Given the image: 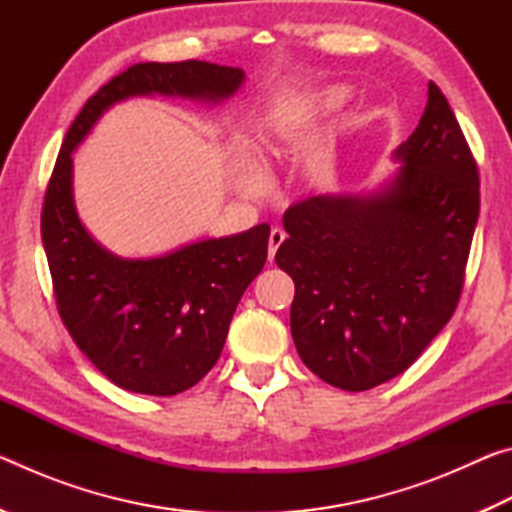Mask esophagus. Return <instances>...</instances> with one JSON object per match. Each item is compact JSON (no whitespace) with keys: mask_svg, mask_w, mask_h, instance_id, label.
Returning <instances> with one entry per match:
<instances>
[{"mask_svg":"<svg viewBox=\"0 0 512 512\" xmlns=\"http://www.w3.org/2000/svg\"><path fill=\"white\" fill-rule=\"evenodd\" d=\"M284 239H287V235H284V230H280V228H273L271 230V237H268V262H273L277 248L284 244Z\"/></svg>","mask_w":512,"mask_h":512,"instance_id":"obj_1","label":"esophagus"}]
</instances>
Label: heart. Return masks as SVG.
Masks as SVG:
<instances>
[{
	"label": "heart",
	"mask_w": 512,
	"mask_h": 512,
	"mask_svg": "<svg viewBox=\"0 0 512 512\" xmlns=\"http://www.w3.org/2000/svg\"><path fill=\"white\" fill-rule=\"evenodd\" d=\"M345 97H348V92H345L343 88H332L327 94H325V103L327 106H339V103L345 101ZM277 151V137L271 135L266 140V146H264V153H275ZM244 189L248 194H259L264 189V176L259 173L257 169H248L246 176H244Z\"/></svg>",
	"instance_id": "obj_1"
}]
</instances>
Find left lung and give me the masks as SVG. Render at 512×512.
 Listing matches in <instances>:
<instances>
[{"label": "left lung", "instance_id": "obj_1", "mask_svg": "<svg viewBox=\"0 0 512 512\" xmlns=\"http://www.w3.org/2000/svg\"><path fill=\"white\" fill-rule=\"evenodd\" d=\"M393 155L400 169L377 194L293 203L275 255L296 282L302 363L350 393L400 375L449 323L479 219V169L436 83Z\"/></svg>", "mask_w": 512, "mask_h": 512}]
</instances>
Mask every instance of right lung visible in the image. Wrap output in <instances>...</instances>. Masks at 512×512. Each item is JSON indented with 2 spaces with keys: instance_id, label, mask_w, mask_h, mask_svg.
<instances>
[{
  "instance_id": "add662e5",
  "label": "right lung",
  "mask_w": 512,
  "mask_h": 512,
  "mask_svg": "<svg viewBox=\"0 0 512 512\" xmlns=\"http://www.w3.org/2000/svg\"><path fill=\"white\" fill-rule=\"evenodd\" d=\"M241 83L239 67L205 60L137 63L92 94L60 146L40 221L56 307L79 350L126 391L176 395L212 370L241 296L264 268L271 228L259 223L162 257H115L76 214L72 151L112 103L142 94L221 101Z\"/></svg>"
}]
</instances>
